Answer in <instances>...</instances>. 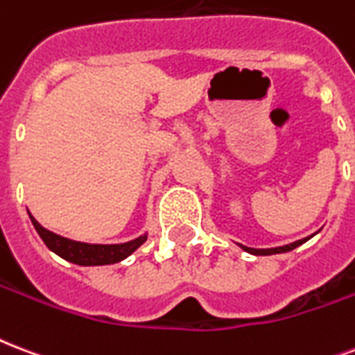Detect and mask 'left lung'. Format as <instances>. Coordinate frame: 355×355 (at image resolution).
Masks as SVG:
<instances>
[{
	"label": "left lung",
	"instance_id": "obj_1",
	"mask_svg": "<svg viewBox=\"0 0 355 355\" xmlns=\"http://www.w3.org/2000/svg\"><path fill=\"white\" fill-rule=\"evenodd\" d=\"M304 242H307V238H304V240H297V242H294V243H288V245H283V248H274V250H253V248H245V245H242V248L245 251L253 253V255H274V253H285V251H292L294 248L302 245Z\"/></svg>",
	"mask_w": 355,
	"mask_h": 355
}]
</instances>
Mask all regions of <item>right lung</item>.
I'll return each mask as SVG.
<instances>
[{
  "label": "right lung",
  "instance_id": "obj_1",
  "mask_svg": "<svg viewBox=\"0 0 355 355\" xmlns=\"http://www.w3.org/2000/svg\"><path fill=\"white\" fill-rule=\"evenodd\" d=\"M31 223L39 232V236L42 238V242L48 245V250L53 253H58L59 257H63L64 261L74 262L80 266H100V264H115V262L123 261L128 255H132L145 240V236H139L126 243H113V245H100V243H83L74 242L69 238H63L55 234V232L48 231L40 225L39 221L35 220L33 216L29 214Z\"/></svg>",
  "mask_w": 355,
  "mask_h": 355
}]
</instances>
